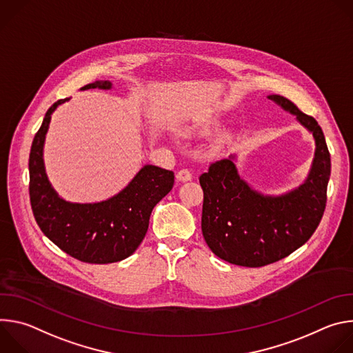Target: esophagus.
<instances>
[{
	"instance_id": "obj_1",
	"label": "esophagus",
	"mask_w": 353,
	"mask_h": 353,
	"mask_svg": "<svg viewBox=\"0 0 353 353\" xmlns=\"http://www.w3.org/2000/svg\"><path fill=\"white\" fill-rule=\"evenodd\" d=\"M176 177L179 181H190L192 179V173L188 169H181L177 172Z\"/></svg>"
}]
</instances>
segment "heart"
Masks as SVG:
<instances>
[{
    "label": "heart",
    "instance_id": "obj_1",
    "mask_svg": "<svg viewBox=\"0 0 353 353\" xmlns=\"http://www.w3.org/2000/svg\"><path fill=\"white\" fill-rule=\"evenodd\" d=\"M216 127V123L215 121H204V123H199L196 124L192 131L199 134V135H205V134H210L214 128Z\"/></svg>",
    "mask_w": 353,
    "mask_h": 353
}]
</instances>
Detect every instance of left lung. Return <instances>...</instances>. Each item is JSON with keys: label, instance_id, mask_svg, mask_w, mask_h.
Segmentation results:
<instances>
[{"label": "left lung", "instance_id": "left-lung-1", "mask_svg": "<svg viewBox=\"0 0 353 353\" xmlns=\"http://www.w3.org/2000/svg\"><path fill=\"white\" fill-rule=\"evenodd\" d=\"M314 137L316 152L306 181L286 194L271 196L251 188L237 173L234 157L210 165L199 176L204 191L201 229L212 253L241 267L276 263L303 245L316 232L327 204L331 158L321 127L289 99L271 94Z\"/></svg>", "mask_w": 353, "mask_h": 353}]
</instances>
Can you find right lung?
<instances>
[{"mask_svg": "<svg viewBox=\"0 0 353 353\" xmlns=\"http://www.w3.org/2000/svg\"><path fill=\"white\" fill-rule=\"evenodd\" d=\"M110 89L112 82L96 81L82 89ZM50 108L36 132L29 155V195L41 232L68 256L89 264H110L130 257L143 240L154 207L169 194L174 173L143 166L117 195L94 204L67 203L50 184L43 163V145L53 112Z\"/></svg>", "mask_w": 353, "mask_h": 353, "instance_id": "obj_1", "label": "right lung"}]
</instances>
